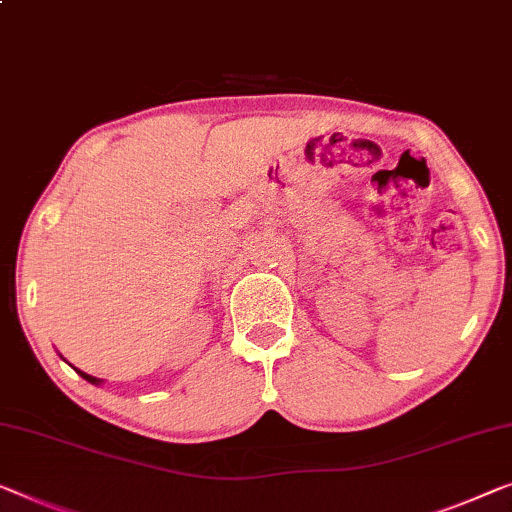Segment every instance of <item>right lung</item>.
<instances>
[{"instance_id":"obj_1","label":"right lung","mask_w":512,"mask_h":512,"mask_svg":"<svg viewBox=\"0 0 512 512\" xmlns=\"http://www.w3.org/2000/svg\"><path fill=\"white\" fill-rule=\"evenodd\" d=\"M68 365H71V363H68ZM73 370L78 372V375H80L82 379H87L89 384H94V386H101V384H103V379H98V377H91V375H87V372H82V370H78V368H73Z\"/></svg>"}]
</instances>
